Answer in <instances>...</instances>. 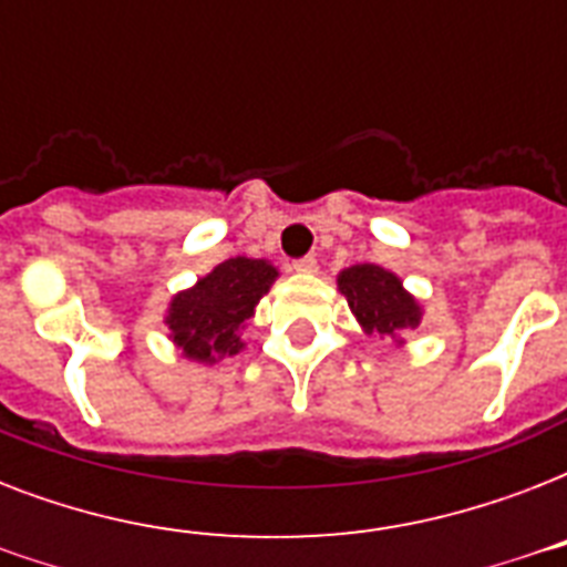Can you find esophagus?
Returning <instances> with one entry per match:
<instances>
[{"label":"esophagus","mask_w":567,"mask_h":567,"mask_svg":"<svg viewBox=\"0 0 567 567\" xmlns=\"http://www.w3.org/2000/svg\"><path fill=\"white\" fill-rule=\"evenodd\" d=\"M293 270H297V274H318V258L315 256L297 258V261H293Z\"/></svg>","instance_id":"obj_1"}]
</instances>
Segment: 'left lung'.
<instances>
[{
	"instance_id": "1",
	"label": "left lung",
	"mask_w": 567,
	"mask_h": 567,
	"mask_svg": "<svg viewBox=\"0 0 567 567\" xmlns=\"http://www.w3.org/2000/svg\"><path fill=\"white\" fill-rule=\"evenodd\" d=\"M338 291L347 297L355 323L368 336H379L403 347L405 332L421 327L423 306L394 270L379 265H350L338 274Z\"/></svg>"
}]
</instances>
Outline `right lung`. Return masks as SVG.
<instances>
[{"label":"right lung","mask_w":567,"mask_h":567,"mask_svg":"<svg viewBox=\"0 0 567 567\" xmlns=\"http://www.w3.org/2000/svg\"><path fill=\"white\" fill-rule=\"evenodd\" d=\"M279 279L267 258L235 256L199 276L190 288L173 293L164 311L167 338L182 359L217 364L244 350V329L258 300Z\"/></svg>","instance_id":"add662e5"}]
</instances>
